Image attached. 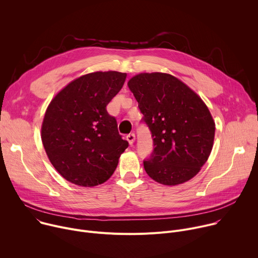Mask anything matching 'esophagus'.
<instances>
[{
  "mask_svg": "<svg viewBox=\"0 0 258 258\" xmlns=\"http://www.w3.org/2000/svg\"><path fill=\"white\" fill-rule=\"evenodd\" d=\"M135 139H136V138H135V135H134V134H130V135L126 136V140L128 141L130 145H133V144H134Z\"/></svg>",
  "mask_w": 258,
  "mask_h": 258,
  "instance_id": "obj_1",
  "label": "esophagus"
}]
</instances>
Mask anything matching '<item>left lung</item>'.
I'll return each mask as SVG.
<instances>
[{"mask_svg": "<svg viewBox=\"0 0 258 258\" xmlns=\"http://www.w3.org/2000/svg\"><path fill=\"white\" fill-rule=\"evenodd\" d=\"M127 86L153 138V153L144 161L147 174L164 186L193 178L213 147L215 122L206 104L168 73H139Z\"/></svg>", "mask_w": 258, "mask_h": 258, "instance_id": "1", "label": "left lung"}]
</instances>
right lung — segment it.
Returning a JSON list of instances; mask_svg holds the SVG:
<instances>
[{"label": "right lung", "instance_id": "1", "mask_svg": "<svg viewBox=\"0 0 258 258\" xmlns=\"http://www.w3.org/2000/svg\"><path fill=\"white\" fill-rule=\"evenodd\" d=\"M126 73L96 71L70 82L50 102L41 137L48 158L68 181L81 187L105 182L128 147L106 110Z\"/></svg>", "mask_w": 258, "mask_h": 258}]
</instances>
